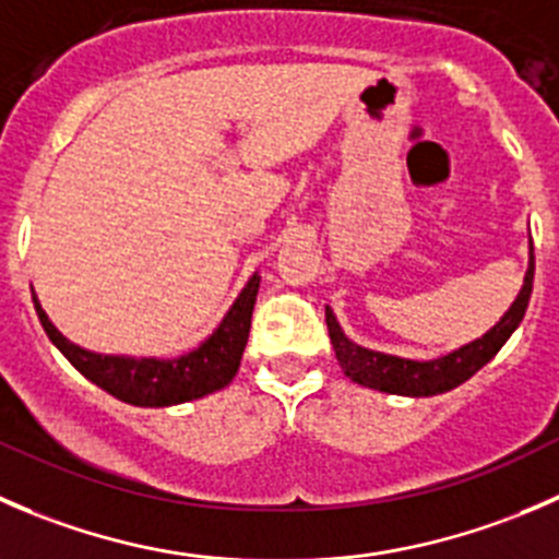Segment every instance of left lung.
<instances>
[{
	"label": "left lung",
	"instance_id": "8db88e82",
	"mask_svg": "<svg viewBox=\"0 0 559 559\" xmlns=\"http://www.w3.org/2000/svg\"><path fill=\"white\" fill-rule=\"evenodd\" d=\"M533 275L535 257L533 242H530V264L527 273H524V284L519 289L516 300L511 302V308L502 313L500 322L491 330H486L480 338L469 341V344L459 346V349L448 352V355L435 357V360H409V357L384 355V352H373L355 344L352 338H346L338 319H335V313L328 306L324 308V322H328L330 344H333L335 357H338V366L344 368V373L352 382L379 390V393L412 395V399L448 393V390L467 382L475 371H480L502 349V344L511 338V333L519 328L524 311H527L530 295H533Z\"/></svg>",
	"mask_w": 559,
	"mask_h": 559
}]
</instances>
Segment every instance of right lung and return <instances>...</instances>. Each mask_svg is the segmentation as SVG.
Listing matches in <instances>:
<instances>
[{
  "label": "right lung",
  "instance_id": "obj_1",
  "mask_svg": "<svg viewBox=\"0 0 559 559\" xmlns=\"http://www.w3.org/2000/svg\"><path fill=\"white\" fill-rule=\"evenodd\" d=\"M259 281H262L259 273L248 278V284L242 286V292L231 302L218 328L213 330V335H207L197 349L180 357H166V360L164 357L100 355V352L84 349L53 328V322L37 300L35 289H32V302H35L37 319H40L48 341L92 384H97L124 404L175 406L215 393L235 379L248 344V333H251V313L259 295Z\"/></svg>",
  "mask_w": 559,
  "mask_h": 559
}]
</instances>
